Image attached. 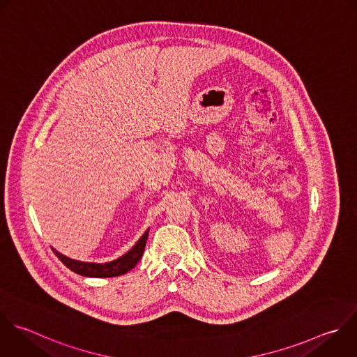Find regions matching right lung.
<instances>
[{
    "instance_id": "right-lung-1",
    "label": "right lung",
    "mask_w": 357,
    "mask_h": 357,
    "mask_svg": "<svg viewBox=\"0 0 357 357\" xmlns=\"http://www.w3.org/2000/svg\"><path fill=\"white\" fill-rule=\"evenodd\" d=\"M148 231L149 229L142 234V237L137 241V244L128 251L126 252L123 257L110 261V262H105V264H96V262H82V261H77L73 258L66 257L64 254L59 252L57 250L53 248V252L59 257V259L71 271H74L78 275L82 276H91V278H113V276H120L127 273L128 271H131L138 261L141 259L145 245H146V238H148Z\"/></svg>"
}]
</instances>
